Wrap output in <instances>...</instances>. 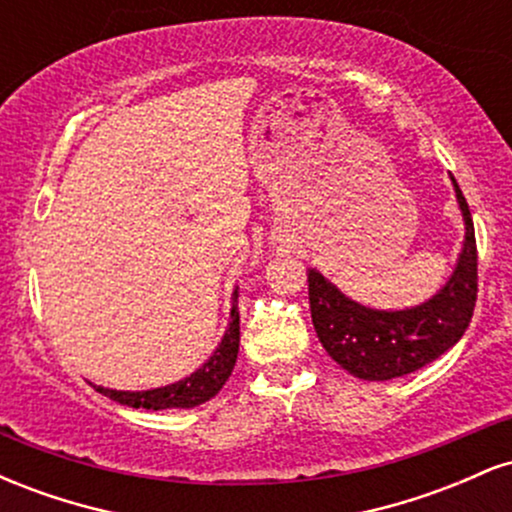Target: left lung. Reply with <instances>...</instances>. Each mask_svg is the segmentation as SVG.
Returning <instances> with one entry per match:
<instances>
[{
  "label": "left lung",
  "instance_id": "left-lung-1",
  "mask_svg": "<svg viewBox=\"0 0 512 512\" xmlns=\"http://www.w3.org/2000/svg\"><path fill=\"white\" fill-rule=\"evenodd\" d=\"M464 221L462 250L440 291L404 310H378L351 301L317 269H308L310 315L322 346L361 380H392L424 368L462 339L477 303V240L467 199L455 178Z\"/></svg>",
  "mask_w": 512,
  "mask_h": 512
}]
</instances>
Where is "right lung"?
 I'll return each mask as SVG.
<instances>
[{
    "label": "right lung",
    "mask_w": 512,
    "mask_h": 512,
    "mask_svg": "<svg viewBox=\"0 0 512 512\" xmlns=\"http://www.w3.org/2000/svg\"><path fill=\"white\" fill-rule=\"evenodd\" d=\"M240 346V315H238V289L233 291V308H231V322L228 330L223 332V339L214 349L207 361L199 366L195 373L187 378L170 383L163 387H154V390H110V387L93 385L105 397L113 402L127 404L134 409H192L199 404L209 402L211 397L219 395V390L226 385L228 375L233 373L238 358Z\"/></svg>",
    "instance_id": "add662e5"
}]
</instances>
